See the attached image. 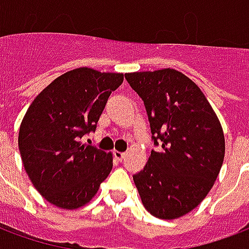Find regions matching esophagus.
Masks as SVG:
<instances>
[{
  "label": "esophagus",
  "mask_w": 249,
  "mask_h": 249,
  "mask_svg": "<svg viewBox=\"0 0 249 249\" xmlns=\"http://www.w3.org/2000/svg\"><path fill=\"white\" fill-rule=\"evenodd\" d=\"M113 156H114V159L117 160V161H123L125 157V153H123V152H119V151H114Z\"/></svg>",
  "instance_id": "obj_1"
}]
</instances>
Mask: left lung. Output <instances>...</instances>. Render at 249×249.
Listing matches in <instances>:
<instances>
[{
    "mask_svg": "<svg viewBox=\"0 0 249 249\" xmlns=\"http://www.w3.org/2000/svg\"><path fill=\"white\" fill-rule=\"evenodd\" d=\"M125 78L144 101L155 145H161L133 176L142 205L159 219L181 217L219 176L225 153L221 124L200 88L180 71H135Z\"/></svg>",
    "mask_w": 249,
    "mask_h": 249,
    "instance_id": "left-lung-1",
    "label": "left lung"
}]
</instances>
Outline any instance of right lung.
Segmentation results:
<instances>
[{"instance_id":"right-lung-1","label":"right lung","mask_w":249,"mask_h":249,"mask_svg":"<svg viewBox=\"0 0 249 249\" xmlns=\"http://www.w3.org/2000/svg\"><path fill=\"white\" fill-rule=\"evenodd\" d=\"M123 81V73L77 68L52 81L26 110L18 133L21 160L36 189L58 208L84 207L112 171V153L81 139L96 130Z\"/></svg>"}]
</instances>
